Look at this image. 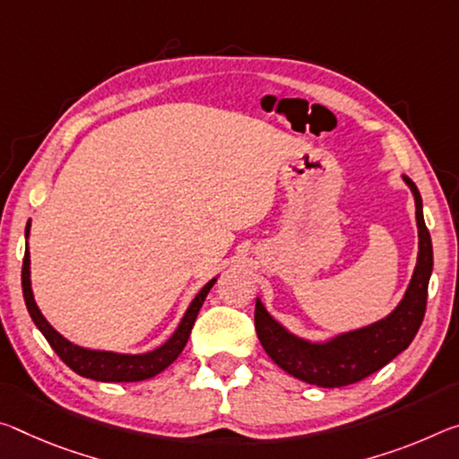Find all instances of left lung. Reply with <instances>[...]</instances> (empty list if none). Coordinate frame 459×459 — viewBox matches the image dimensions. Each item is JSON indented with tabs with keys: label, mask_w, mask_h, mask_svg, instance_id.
Instances as JSON below:
<instances>
[{
	"label": "left lung",
	"mask_w": 459,
	"mask_h": 459,
	"mask_svg": "<svg viewBox=\"0 0 459 459\" xmlns=\"http://www.w3.org/2000/svg\"><path fill=\"white\" fill-rule=\"evenodd\" d=\"M414 198L419 229V253L412 278L403 300L380 321L334 334L325 341L300 337L269 315L257 298L255 331L265 353L298 380L321 388H343L372 376L403 353L417 334L425 316L427 288L433 272V245L425 227L423 200L417 186L403 176Z\"/></svg>",
	"instance_id": "8db88e82"
}]
</instances>
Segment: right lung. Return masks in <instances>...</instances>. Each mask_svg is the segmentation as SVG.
I'll use <instances>...</instances> for the list:
<instances>
[{
    "instance_id": "add662e5",
    "label": "right lung",
    "mask_w": 459,
    "mask_h": 459,
    "mask_svg": "<svg viewBox=\"0 0 459 459\" xmlns=\"http://www.w3.org/2000/svg\"><path fill=\"white\" fill-rule=\"evenodd\" d=\"M28 237H30V221L26 224V253H24V264H22V292H24L26 308L30 312L34 325L39 326V331L45 334L48 345L55 349V353L67 363L73 372L91 377L98 382H141L149 380V377L161 374L163 369L171 366L173 361L179 358V353L184 351V347L190 339L192 326L198 318V312L202 308L204 300L210 290L218 280H210L198 294L194 296L190 307L181 316L176 331L171 333V337L165 341L163 345H159L152 351L144 353H118V351H104V349H90L71 343L69 339H65L59 331L53 329L45 315H42L39 304L34 300L32 292V280H30V249H28Z\"/></svg>"
}]
</instances>
